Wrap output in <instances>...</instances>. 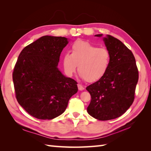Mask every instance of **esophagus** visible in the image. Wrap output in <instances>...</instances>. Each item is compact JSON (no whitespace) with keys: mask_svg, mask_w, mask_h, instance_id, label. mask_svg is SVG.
<instances>
[{"mask_svg":"<svg viewBox=\"0 0 151 151\" xmlns=\"http://www.w3.org/2000/svg\"><path fill=\"white\" fill-rule=\"evenodd\" d=\"M78 89H79L80 91H82V90H84V86H83L81 84H78Z\"/></svg>","mask_w":151,"mask_h":151,"instance_id":"esophagus-1","label":"esophagus"}]
</instances>
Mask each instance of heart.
Returning a JSON list of instances; mask_svg holds the SVG:
<instances>
[{"label":"heart","mask_w":151,"mask_h":151,"mask_svg":"<svg viewBox=\"0 0 151 151\" xmlns=\"http://www.w3.org/2000/svg\"><path fill=\"white\" fill-rule=\"evenodd\" d=\"M71 53L66 52L62 57L64 72L70 76L78 65L80 76L88 82H95L103 77L110 64V53L105 48L84 41H77L70 49Z\"/></svg>","instance_id":"obj_1"}]
</instances>
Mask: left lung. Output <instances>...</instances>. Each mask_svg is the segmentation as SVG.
<instances>
[{"label":"left lung","instance_id":"obj_1","mask_svg":"<svg viewBox=\"0 0 151 151\" xmlns=\"http://www.w3.org/2000/svg\"><path fill=\"white\" fill-rule=\"evenodd\" d=\"M103 41L110 53V67L103 77L86 88L91 97L87 111L98 120L107 121L120 117L132 104L139 75L130 50L110 35Z\"/></svg>","mask_w":151,"mask_h":151}]
</instances>
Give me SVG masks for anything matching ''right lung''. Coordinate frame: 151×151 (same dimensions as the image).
<instances>
[{"mask_svg": "<svg viewBox=\"0 0 151 151\" xmlns=\"http://www.w3.org/2000/svg\"><path fill=\"white\" fill-rule=\"evenodd\" d=\"M65 37L44 36L24 47L13 72L16 99L24 110L39 119H52L65 111L78 91L77 82L64 76L58 65Z\"/></svg>", "mask_w": 151, "mask_h": 151, "instance_id": "1", "label": "right lung"}]
</instances>
